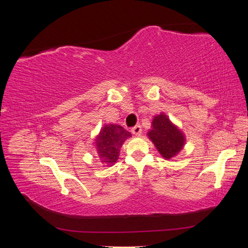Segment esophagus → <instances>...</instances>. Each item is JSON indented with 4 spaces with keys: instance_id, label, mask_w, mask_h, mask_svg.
Here are the masks:
<instances>
[{
    "instance_id": "34e87169",
    "label": "esophagus",
    "mask_w": 248,
    "mask_h": 248,
    "mask_svg": "<svg viewBox=\"0 0 248 248\" xmlns=\"http://www.w3.org/2000/svg\"><path fill=\"white\" fill-rule=\"evenodd\" d=\"M131 132L134 134V136H138V137L140 136V134H141V127H140V125H137V126L132 127Z\"/></svg>"
}]
</instances>
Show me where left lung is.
Listing matches in <instances>:
<instances>
[{
	"label": "left lung",
	"instance_id": "1",
	"mask_svg": "<svg viewBox=\"0 0 248 248\" xmlns=\"http://www.w3.org/2000/svg\"><path fill=\"white\" fill-rule=\"evenodd\" d=\"M148 137L166 159H170L178 155L185 144L183 132L172 124L163 112L153 118L152 129L149 130Z\"/></svg>",
	"mask_w": 248,
	"mask_h": 248
}]
</instances>
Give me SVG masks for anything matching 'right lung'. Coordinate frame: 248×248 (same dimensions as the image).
<instances>
[{
    "label": "right lung",
    "instance_id": "add662e5",
    "mask_svg": "<svg viewBox=\"0 0 248 248\" xmlns=\"http://www.w3.org/2000/svg\"><path fill=\"white\" fill-rule=\"evenodd\" d=\"M131 137V133L125 130L122 126L116 124L104 125L95 139L97 154L103 164L110 167L118 158L120 149L124 141Z\"/></svg>",
    "mask_w": 248,
    "mask_h": 248
}]
</instances>
